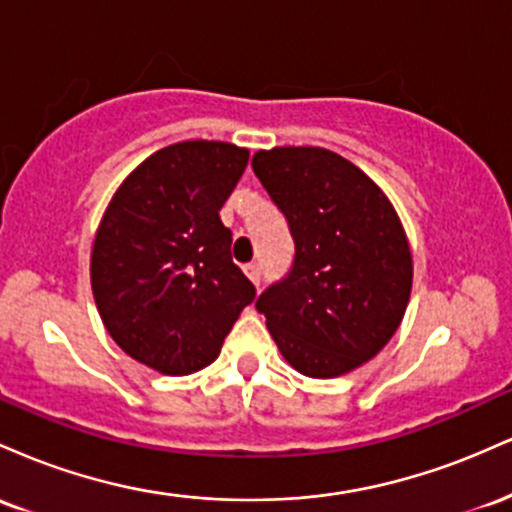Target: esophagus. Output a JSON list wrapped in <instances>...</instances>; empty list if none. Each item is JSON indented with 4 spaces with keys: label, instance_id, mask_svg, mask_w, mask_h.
I'll return each mask as SVG.
<instances>
[{
    "label": "esophagus",
    "instance_id": "1",
    "mask_svg": "<svg viewBox=\"0 0 512 512\" xmlns=\"http://www.w3.org/2000/svg\"><path fill=\"white\" fill-rule=\"evenodd\" d=\"M245 274H248V279L252 281V284L260 286L262 272H260V267H257V264H248V267H245Z\"/></svg>",
    "mask_w": 512,
    "mask_h": 512
}]
</instances>
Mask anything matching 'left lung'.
Wrapping results in <instances>:
<instances>
[{
    "label": "left lung",
    "mask_w": 512,
    "mask_h": 512,
    "mask_svg": "<svg viewBox=\"0 0 512 512\" xmlns=\"http://www.w3.org/2000/svg\"><path fill=\"white\" fill-rule=\"evenodd\" d=\"M252 170L289 219L296 260L255 308L291 368L339 378L402 325L414 262L395 207L361 168L320 146H274Z\"/></svg>",
    "instance_id": "1"
}]
</instances>
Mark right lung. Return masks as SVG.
Instances as JSON below:
<instances>
[{
    "label": "right lung",
    "instance_id": "right-lung-1",
    "mask_svg": "<svg viewBox=\"0 0 512 512\" xmlns=\"http://www.w3.org/2000/svg\"><path fill=\"white\" fill-rule=\"evenodd\" d=\"M228 142H178L117 187L91 248V289L113 342L163 375L207 368L255 286L219 211L248 166Z\"/></svg>",
    "mask_w": 512,
    "mask_h": 512
}]
</instances>
